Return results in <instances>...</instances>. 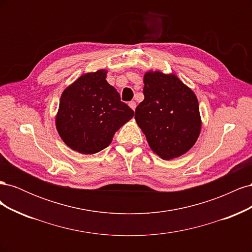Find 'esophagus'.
<instances>
[{"mask_svg":"<svg viewBox=\"0 0 252 252\" xmlns=\"http://www.w3.org/2000/svg\"><path fill=\"white\" fill-rule=\"evenodd\" d=\"M129 107H130L133 111L135 110V107H136V104H135V102H133V101H131V102H129Z\"/></svg>","mask_w":252,"mask_h":252,"instance_id":"34e87169","label":"esophagus"}]
</instances>
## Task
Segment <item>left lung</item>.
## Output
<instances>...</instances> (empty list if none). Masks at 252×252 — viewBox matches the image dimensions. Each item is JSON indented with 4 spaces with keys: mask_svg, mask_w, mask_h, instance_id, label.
<instances>
[{
    "mask_svg": "<svg viewBox=\"0 0 252 252\" xmlns=\"http://www.w3.org/2000/svg\"><path fill=\"white\" fill-rule=\"evenodd\" d=\"M143 94L145 98L135 108L134 118L151 150L163 159L186 154L202 126L193 91L173 73L148 71L144 75Z\"/></svg>",
    "mask_w": 252,
    "mask_h": 252,
    "instance_id": "8db88e82",
    "label": "left lung"
}]
</instances>
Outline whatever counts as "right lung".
<instances>
[{
	"instance_id": "obj_1",
	"label": "right lung",
	"mask_w": 252,
	"mask_h": 252,
	"mask_svg": "<svg viewBox=\"0 0 252 252\" xmlns=\"http://www.w3.org/2000/svg\"><path fill=\"white\" fill-rule=\"evenodd\" d=\"M106 74L105 69L83 74L61 95L57 130L68 147L83 155L108 147L116 131L134 114L121 102Z\"/></svg>"
}]
</instances>
